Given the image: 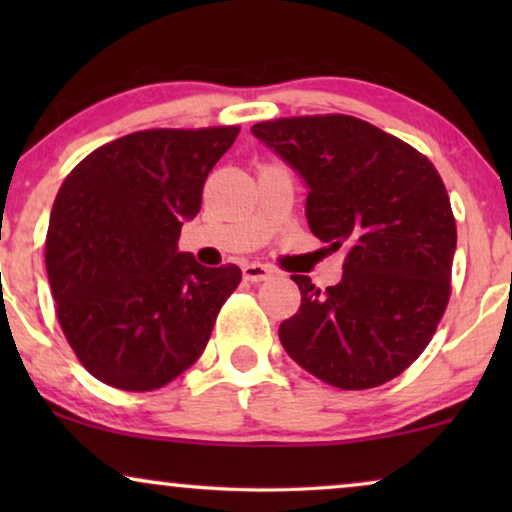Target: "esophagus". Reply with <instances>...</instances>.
I'll return each mask as SVG.
<instances>
[{
  "label": "esophagus",
  "instance_id": "34e87169",
  "mask_svg": "<svg viewBox=\"0 0 512 512\" xmlns=\"http://www.w3.org/2000/svg\"><path fill=\"white\" fill-rule=\"evenodd\" d=\"M242 275L247 282H263V279L272 277V268L270 265H263V263H247L242 268Z\"/></svg>",
  "mask_w": 512,
  "mask_h": 512
}]
</instances>
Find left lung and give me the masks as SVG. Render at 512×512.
Listing matches in <instances>:
<instances>
[{
  "instance_id": "obj_1",
  "label": "left lung",
  "mask_w": 512,
  "mask_h": 512,
  "mask_svg": "<svg viewBox=\"0 0 512 512\" xmlns=\"http://www.w3.org/2000/svg\"><path fill=\"white\" fill-rule=\"evenodd\" d=\"M251 132L307 188V223L347 251L340 284L291 275L300 307L279 326L286 354L331 387L394 380L424 352L450 300L457 223L429 158L345 114L291 116Z\"/></svg>"
}]
</instances>
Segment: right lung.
<instances>
[{
    "instance_id": "right-lung-1",
    "label": "right lung",
    "mask_w": 512,
    "mask_h": 512,
    "mask_svg": "<svg viewBox=\"0 0 512 512\" xmlns=\"http://www.w3.org/2000/svg\"><path fill=\"white\" fill-rule=\"evenodd\" d=\"M237 125L153 128L88 153L55 195L46 270L76 359L123 391H153L205 352L242 270L181 254L184 221Z\"/></svg>"
}]
</instances>
